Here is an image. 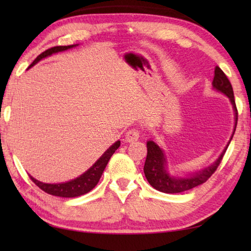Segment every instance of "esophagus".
<instances>
[{"label": "esophagus", "instance_id": "1", "mask_svg": "<svg viewBox=\"0 0 251 251\" xmlns=\"http://www.w3.org/2000/svg\"><path fill=\"white\" fill-rule=\"evenodd\" d=\"M139 138V131L137 129H129L125 134V142L133 143Z\"/></svg>", "mask_w": 251, "mask_h": 251}]
</instances>
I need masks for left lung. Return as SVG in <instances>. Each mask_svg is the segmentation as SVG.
<instances>
[{
	"label": "left lung",
	"instance_id": "obj_1",
	"mask_svg": "<svg viewBox=\"0 0 251 251\" xmlns=\"http://www.w3.org/2000/svg\"><path fill=\"white\" fill-rule=\"evenodd\" d=\"M212 87L217 92L223 93L226 95L232 105L233 112H235V128L231 135L230 139L225 147L222 154L219 155L217 160L212 163L210 166L201 169V171L192 174V175L186 177H175L172 176L167 171V159L165 156L164 151L157 145L154 141L147 142V157L144 166V173L150 184L154 187L155 189L159 190L161 193L166 194H177L182 193L186 190H189L194 187L203 184V182L209 179V177L216 172V169L219 166L220 161L226 152L227 148L232 139V136L235 134L237 121H238V112L235 103V97H233L232 86L229 79L227 78L226 74L220 70V67H215V75L214 80H212Z\"/></svg>",
	"mask_w": 251,
	"mask_h": 251
}]
</instances>
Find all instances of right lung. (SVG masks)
<instances>
[{
  "label": "right lung",
  "mask_w": 251,
  "mask_h": 251,
  "mask_svg": "<svg viewBox=\"0 0 251 251\" xmlns=\"http://www.w3.org/2000/svg\"><path fill=\"white\" fill-rule=\"evenodd\" d=\"M78 44L67 45V46H54V48L46 50L45 52L40 54L39 56L34 59L32 64L28 66V69H31V67L35 65L36 63H39L41 59L49 57L55 53L64 52V50L73 49ZM120 146H121V141H117L114 143L113 145L110 146L108 150L95 161V164H93V166H91L80 176L76 177L70 181L59 182V184H46V182H42L40 180L35 179V178L32 177L31 175H29V177H31V179L34 184L39 186L43 192L48 193L50 195H53V196L64 197V198H73V197L82 196V195H85L88 192H91V190L97 185V182L100 181V178L101 177V174H103L106 165H107L108 160L110 159V157H112V155L115 152V151Z\"/></svg>",
  "instance_id": "obj_1"
}]
</instances>
